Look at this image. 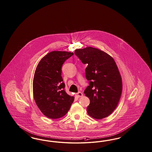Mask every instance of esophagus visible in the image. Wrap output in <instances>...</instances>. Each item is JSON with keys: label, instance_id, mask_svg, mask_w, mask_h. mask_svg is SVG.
I'll return each instance as SVG.
<instances>
[{"label": "esophagus", "instance_id": "obj_1", "mask_svg": "<svg viewBox=\"0 0 152 152\" xmlns=\"http://www.w3.org/2000/svg\"><path fill=\"white\" fill-rule=\"evenodd\" d=\"M76 96L77 97H82V96H83V94L81 92L79 91L78 93H77L76 94Z\"/></svg>", "mask_w": 152, "mask_h": 152}]
</instances>
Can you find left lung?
<instances>
[{"instance_id": "1", "label": "left lung", "mask_w": 152, "mask_h": 152, "mask_svg": "<svg viewBox=\"0 0 152 152\" xmlns=\"http://www.w3.org/2000/svg\"><path fill=\"white\" fill-rule=\"evenodd\" d=\"M75 54L88 66L85 76L89 85L84 91L90 99L88 114L102 119L115 109L121 97L122 81L115 61L105 52L91 47L76 49Z\"/></svg>"}]
</instances>
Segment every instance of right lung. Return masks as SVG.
<instances>
[{"label":"right lung","mask_w":152,"mask_h":152,"mask_svg":"<svg viewBox=\"0 0 152 152\" xmlns=\"http://www.w3.org/2000/svg\"><path fill=\"white\" fill-rule=\"evenodd\" d=\"M73 53L54 51L45 55L36 68L33 83V96L38 107L51 119L65 115L74 101L64 90L61 67Z\"/></svg>","instance_id":"1"}]
</instances>
